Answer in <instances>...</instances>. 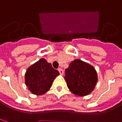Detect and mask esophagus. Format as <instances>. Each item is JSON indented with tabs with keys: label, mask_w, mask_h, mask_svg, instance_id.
<instances>
[{
	"label": "esophagus",
	"mask_w": 122,
	"mask_h": 122,
	"mask_svg": "<svg viewBox=\"0 0 122 122\" xmlns=\"http://www.w3.org/2000/svg\"><path fill=\"white\" fill-rule=\"evenodd\" d=\"M58 71H59V72H60V74H61V75H62V74H64V71H63L61 68L58 69Z\"/></svg>",
	"instance_id": "obj_1"
}]
</instances>
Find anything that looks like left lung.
I'll list each match as a JSON object with an SVG mask.
<instances>
[{"instance_id":"obj_1","label":"left lung","mask_w":122,"mask_h":122,"mask_svg":"<svg viewBox=\"0 0 122 122\" xmlns=\"http://www.w3.org/2000/svg\"><path fill=\"white\" fill-rule=\"evenodd\" d=\"M65 79L69 90L77 96L90 95L95 89L98 75L95 67L88 63L76 59L65 70Z\"/></svg>"}]
</instances>
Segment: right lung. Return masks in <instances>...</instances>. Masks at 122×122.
<instances>
[{"instance_id":"right-lung-1","label":"right lung","mask_w":122,"mask_h":122,"mask_svg":"<svg viewBox=\"0 0 122 122\" xmlns=\"http://www.w3.org/2000/svg\"><path fill=\"white\" fill-rule=\"evenodd\" d=\"M60 75L44 58L35 62L27 69L25 74V83L32 94L42 95L48 92L54 80Z\"/></svg>"}]
</instances>
